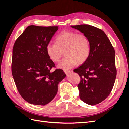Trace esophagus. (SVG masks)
<instances>
[{
	"mask_svg": "<svg viewBox=\"0 0 129 129\" xmlns=\"http://www.w3.org/2000/svg\"><path fill=\"white\" fill-rule=\"evenodd\" d=\"M71 72H72V71L71 70H64V72L66 74H69V73H71Z\"/></svg>",
	"mask_w": 129,
	"mask_h": 129,
	"instance_id": "1",
	"label": "esophagus"
}]
</instances>
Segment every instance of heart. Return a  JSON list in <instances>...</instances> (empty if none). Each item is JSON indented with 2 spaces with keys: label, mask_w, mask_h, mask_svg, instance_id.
Returning a JSON list of instances; mask_svg holds the SVG:
<instances>
[{
  "label": "heart",
  "mask_w": 129,
  "mask_h": 129,
  "mask_svg": "<svg viewBox=\"0 0 129 129\" xmlns=\"http://www.w3.org/2000/svg\"><path fill=\"white\" fill-rule=\"evenodd\" d=\"M54 42L55 44L47 45L46 51L49 58L55 63L60 61L65 52L66 57L59 64L60 68L69 69L77 63L82 64L90 55V40L84 34L64 31L56 37Z\"/></svg>",
  "instance_id": "obj_1"
}]
</instances>
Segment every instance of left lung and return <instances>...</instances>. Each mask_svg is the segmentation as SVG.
Instances as JSON below:
<instances>
[{"label": "left lung", "instance_id": "8db88e82", "mask_svg": "<svg viewBox=\"0 0 129 129\" xmlns=\"http://www.w3.org/2000/svg\"><path fill=\"white\" fill-rule=\"evenodd\" d=\"M87 36L91 52L88 59L73 70L81 78L79 96L90 105L101 103L110 94L116 76L115 50L103 31L87 24L71 26Z\"/></svg>", "mask_w": 129, "mask_h": 129}]
</instances>
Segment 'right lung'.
<instances>
[{
	"instance_id": "add662e5",
	"label": "right lung",
	"mask_w": 129,
	"mask_h": 129,
	"mask_svg": "<svg viewBox=\"0 0 129 129\" xmlns=\"http://www.w3.org/2000/svg\"><path fill=\"white\" fill-rule=\"evenodd\" d=\"M58 29V26L30 25L14 45L12 75L18 92L28 103L45 105L50 102L66 76L60 69L51 72L55 64L46 51L47 45Z\"/></svg>"
}]
</instances>
